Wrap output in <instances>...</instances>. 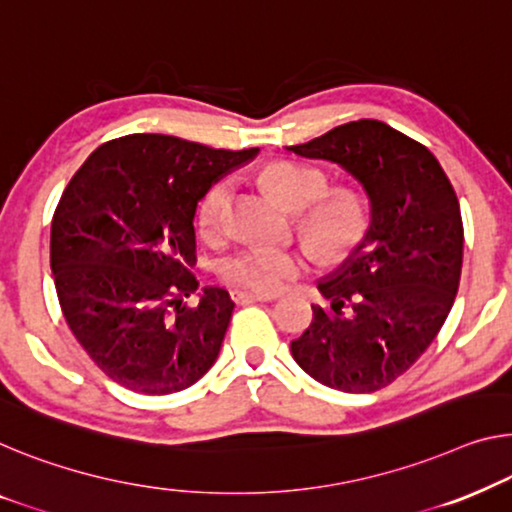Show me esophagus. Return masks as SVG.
<instances>
[{
	"mask_svg": "<svg viewBox=\"0 0 512 512\" xmlns=\"http://www.w3.org/2000/svg\"><path fill=\"white\" fill-rule=\"evenodd\" d=\"M234 301L239 303H253V301H273L278 299L276 294H259V292H246V289H236V292H232Z\"/></svg>",
	"mask_w": 512,
	"mask_h": 512,
	"instance_id": "obj_1",
	"label": "esophagus"
}]
</instances>
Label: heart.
<instances>
[{
  "mask_svg": "<svg viewBox=\"0 0 512 512\" xmlns=\"http://www.w3.org/2000/svg\"><path fill=\"white\" fill-rule=\"evenodd\" d=\"M262 183L269 193L287 209L299 213V230L305 241L324 259L347 255L370 225V207L361 190L352 186L326 188L324 172L315 167L273 163L264 167ZM230 179H218L204 190L197 202L195 223L204 239H218L227 230V202H230ZM308 269V253L266 246H246L223 262V276L239 287L257 292H280L299 273Z\"/></svg>",
  "mask_w": 512,
  "mask_h": 512,
  "instance_id": "b5f03b06",
  "label": "heart"
}]
</instances>
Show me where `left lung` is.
<instances>
[{"mask_svg":"<svg viewBox=\"0 0 512 512\" xmlns=\"http://www.w3.org/2000/svg\"><path fill=\"white\" fill-rule=\"evenodd\" d=\"M329 160L370 197V230L319 292L292 356L319 384L372 393L407 372L444 326L462 273L460 202L439 160L384 121L358 119L287 147Z\"/></svg>","mask_w":512,"mask_h":512,"instance_id":"8db88e82","label":"left lung"}]
</instances>
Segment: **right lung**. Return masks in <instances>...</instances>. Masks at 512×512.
I'll return each mask as SVG.
<instances>
[{"mask_svg": "<svg viewBox=\"0 0 512 512\" xmlns=\"http://www.w3.org/2000/svg\"><path fill=\"white\" fill-rule=\"evenodd\" d=\"M255 149H211L135 133L98 147L52 216L50 266L75 340L117 384L144 395L193 386L216 363L234 301L200 282L195 209L204 190Z\"/></svg>", "mask_w": 512, "mask_h": 512, "instance_id": "obj_1", "label": "right lung"}]
</instances>
